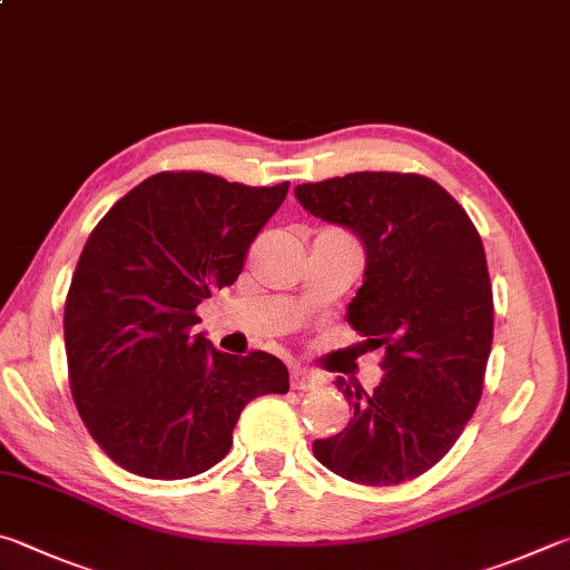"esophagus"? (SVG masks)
<instances>
[{"mask_svg":"<svg viewBox=\"0 0 570 570\" xmlns=\"http://www.w3.org/2000/svg\"><path fill=\"white\" fill-rule=\"evenodd\" d=\"M321 384L318 381V376L314 374V371H308V368H294L292 371V389H298V391H312V389H316Z\"/></svg>","mask_w":570,"mask_h":570,"instance_id":"esophagus-1","label":"esophagus"}]
</instances>
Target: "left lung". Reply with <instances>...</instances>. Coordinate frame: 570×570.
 <instances>
[{
    "label": "left lung",
    "mask_w": 570,
    "mask_h": 570,
    "mask_svg": "<svg viewBox=\"0 0 570 570\" xmlns=\"http://www.w3.org/2000/svg\"><path fill=\"white\" fill-rule=\"evenodd\" d=\"M294 194L364 244V284L346 316L364 346L384 354L371 393L334 381L354 416L316 439L314 456L364 485L416 479L459 441L483 391L493 294L481 236L461 204L419 174L356 171Z\"/></svg>",
    "instance_id": "left-lung-1"
}]
</instances>
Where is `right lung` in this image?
I'll return each mask as SVG.
<instances>
[{
	"label": "right lung",
	"mask_w": 570,
	"mask_h": 570,
	"mask_svg": "<svg viewBox=\"0 0 570 570\" xmlns=\"http://www.w3.org/2000/svg\"><path fill=\"white\" fill-rule=\"evenodd\" d=\"M288 191L204 171H161L105 214L65 304L69 386L101 451L129 473L177 481L232 449L244 406L288 391L266 351L222 354L196 306L232 286Z\"/></svg>",
	"instance_id": "1"
}]
</instances>
